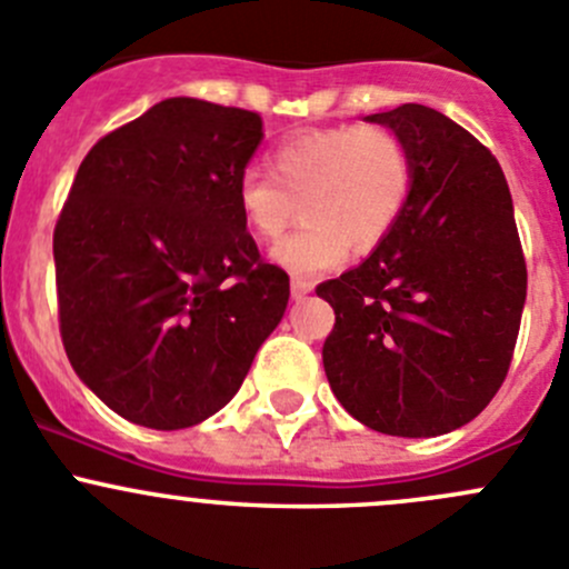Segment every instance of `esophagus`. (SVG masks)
<instances>
[{
    "mask_svg": "<svg viewBox=\"0 0 569 569\" xmlns=\"http://www.w3.org/2000/svg\"><path fill=\"white\" fill-rule=\"evenodd\" d=\"M311 289H313L311 280L291 278V297H295V300H302L306 295H311Z\"/></svg>",
    "mask_w": 569,
    "mask_h": 569,
    "instance_id": "1",
    "label": "esophagus"
}]
</instances>
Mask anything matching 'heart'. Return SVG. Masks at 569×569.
I'll use <instances>...</instances> for the list:
<instances>
[{
    "instance_id": "heart-1",
    "label": "heart",
    "mask_w": 569,
    "mask_h": 569,
    "mask_svg": "<svg viewBox=\"0 0 569 569\" xmlns=\"http://www.w3.org/2000/svg\"><path fill=\"white\" fill-rule=\"evenodd\" d=\"M412 189L407 142L380 123L330 126L286 137L269 151V173L248 168L237 209L256 239H274L302 211L306 222L272 248V261L300 278L375 250Z\"/></svg>"
}]
</instances>
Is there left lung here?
Returning a JSON list of instances; mask_svg holds the SVG:
<instances>
[{
    "label": "left lung",
    "mask_w": 569,
    "mask_h": 569,
    "mask_svg": "<svg viewBox=\"0 0 569 569\" xmlns=\"http://www.w3.org/2000/svg\"><path fill=\"white\" fill-rule=\"evenodd\" d=\"M412 157L393 231L360 267L317 286L336 311L321 347L343 410L396 438L473 421L512 363L526 258L501 164L460 123L423 104L369 114Z\"/></svg>",
    "instance_id": "1"
}]
</instances>
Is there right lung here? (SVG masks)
<instances>
[{"label": "right lung", "instance_id": "right-lung-1", "mask_svg": "<svg viewBox=\"0 0 569 569\" xmlns=\"http://www.w3.org/2000/svg\"><path fill=\"white\" fill-rule=\"evenodd\" d=\"M261 126L181 96L79 164L54 228L60 336L79 380L126 421L170 432L214 416L283 319L289 274L237 209Z\"/></svg>", "mask_w": 569, "mask_h": 569}]
</instances>
